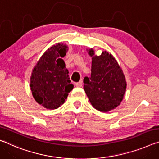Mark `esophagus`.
Here are the masks:
<instances>
[{
    "instance_id": "obj_1",
    "label": "esophagus",
    "mask_w": 159,
    "mask_h": 159,
    "mask_svg": "<svg viewBox=\"0 0 159 159\" xmlns=\"http://www.w3.org/2000/svg\"><path fill=\"white\" fill-rule=\"evenodd\" d=\"M75 85H76L77 87H82V85H83V81H82V80H80L79 82L75 83Z\"/></svg>"
}]
</instances>
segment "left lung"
Masks as SVG:
<instances>
[{
    "label": "left lung",
    "mask_w": 159,
    "mask_h": 159,
    "mask_svg": "<svg viewBox=\"0 0 159 159\" xmlns=\"http://www.w3.org/2000/svg\"><path fill=\"white\" fill-rule=\"evenodd\" d=\"M87 52L92 57L91 75L84 78V90L95 109L109 112L119 106L124 98L125 74L112 54L105 51L98 56L92 48Z\"/></svg>",
    "instance_id": "left-lung-1"
}]
</instances>
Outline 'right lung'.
Instances as JSON below:
<instances>
[{"mask_svg":"<svg viewBox=\"0 0 159 159\" xmlns=\"http://www.w3.org/2000/svg\"><path fill=\"white\" fill-rule=\"evenodd\" d=\"M68 50L66 44L53 45L42 54L32 69L30 80L32 96L47 110L57 109L62 105L74 89L69 70L61 59Z\"/></svg>","mask_w":159,"mask_h":159,"instance_id":"1","label":"right lung"}]
</instances>
